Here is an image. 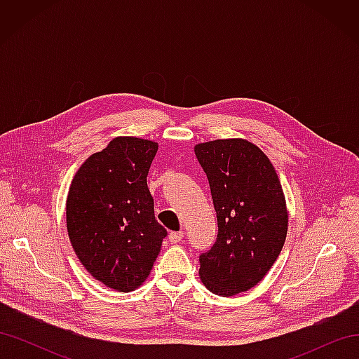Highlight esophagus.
<instances>
[{
	"label": "esophagus",
	"instance_id": "obj_1",
	"mask_svg": "<svg viewBox=\"0 0 359 359\" xmlns=\"http://www.w3.org/2000/svg\"><path fill=\"white\" fill-rule=\"evenodd\" d=\"M184 238V232L180 231V232H170L169 233V243L172 244H178L181 240Z\"/></svg>",
	"mask_w": 359,
	"mask_h": 359
}]
</instances>
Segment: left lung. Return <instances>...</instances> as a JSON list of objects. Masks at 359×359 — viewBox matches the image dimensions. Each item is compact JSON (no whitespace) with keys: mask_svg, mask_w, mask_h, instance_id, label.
<instances>
[{"mask_svg":"<svg viewBox=\"0 0 359 359\" xmlns=\"http://www.w3.org/2000/svg\"><path fill=\"white\" fill-rule=\"evenodd\" d=\"M217 212L219 233L201 255L205 287L233 297L255 287L274 265L287 235L289 212L277 172L247 139H215L194 145Z\"/></svg>","mask_w":359,"mask_h":359,"instance_id":"8db88e82","label":"left lung"}]
</instances>
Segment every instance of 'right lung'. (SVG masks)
I'll list each match as a JSON object with an SVG mask.
<instances>
[{
  "mask_svg": "<svg viewBox=\"0 0 359 359\" xmlns=\"http://www.w3.org/2000/svg\"><path fill=\"white\" fill-rule=\"evenodd\" d=\"M154 140L114 137L76 172L66 201L70 243L85 269L118 292L137 289L151 274L166 229L154 215L147 177Z\"/></svg>",
  "mask_w": 359,
  "mask_h": 359,
  "instance_id": "right-lung-1",
  "label": "right lung"
}]
</instances>
